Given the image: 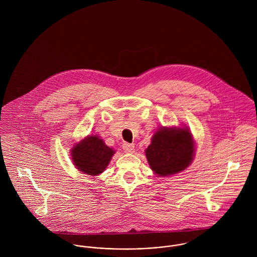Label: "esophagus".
I'll return each instance as SVG.
<instances>
[{
    "label": "esophagus",
    "mask_w": 257,
    "mask_h": 257,
    "mask_svg": "<svg viewBox=\"0 0 257 257\" xmlns=\"http://www.w3.org/2000/svg\"><path fill=\"white\" fill-rule=\"evenodd\" d=\"M122 149L126 153H134L135 152V146L134 145H130V144H123Z\"/></svg>",
    "instance_id": "esophagus-1"
}]
</instances>
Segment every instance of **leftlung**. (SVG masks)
<instances>
[{
  "mask_svg": "<svg viewBox=\"0 0 257 257\" xmlns=\"http://www.w3.org/2000/svg\"><path fill=\"white\" fill-rule=\"evenodd\" d=\"M195 144L193 135L185 125L158 128L146 149L150 169L158 177L182 172L194 160Z\"/></svg>",
  "mask_w": 257,
  "mask_h": 257,
  "instance_id": "1",
  "label": "left lung"
}]
</instances>
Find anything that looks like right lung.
<instances>
[{
    "label": "right lung",
    "mask_w": 257,
    "mask_h": 257,
    "mask_svg": "<svg viewBox=\"0 0 257 257\" xmlns=\"http://www.w3.org/2000/svg\"><path fill=\"white\" fill-rule=\"evenodd\" d=\"M114 153L115 150L108 147L97 135L84 138L74 144L70 149L74 166L78 171L90 176H98L103 173Z\"/></svg>",
    "instance_id": "right-lung-1"
}]
</instances>
